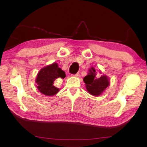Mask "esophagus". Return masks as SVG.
<instances>
[{
	"mask_svg": "<svg viewBox=\"0 0 147 147\" xmlns=\"http://www.w3.org/2000/svg\"><path fill=\"white\" fill-rule=\"evenodd\" d=\"M72 76H74V77L79 78V77L80 76V73H77V74H73V75H72Z\"/></svg>",
	"mask_w": 147,
	"mask_h": 147,
	"instance_id": "34e87169",
	"label": "esophagus"
}]
</instances>
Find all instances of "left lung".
<instances>
[{
  "instance_id": "left-lung-1",
  "label": "left lung",
  "mask_w": 147,
  "mask_h": 147,
  "mask_svg": "<svg viewBox=\"0 0 147 147\" xmlns=\"http://www.w3.org/2000/svg\"><path fill=\"white\" fill-rule=\"evenodd\" d=\"M98 73L102 74V71L99 70ZM96 74L97 72L95 69L92 67L89 69L87 76L83 78L87 91L90 94L95 96L100 95L110 84V80L107 76L103 74L100 77L97 78Z\"/></svg>"
}]
</instances>
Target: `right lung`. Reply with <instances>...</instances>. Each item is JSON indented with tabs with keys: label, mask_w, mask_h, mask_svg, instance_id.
Here are the masks:
<instances>
[{
	"label": "right lung",
	"mask_w": 147,
	"mask_h": 147,
	"mask_svg": "<svg viewBox=\"0 0 147 147\" xmlns=\"http://www.w3.org/2000/svg\"><path fill=\"white\" fill-rule=\"evenodd\" d=\"M65 77V72L59 67L57 63L54 62L40 70L35 80L36 88L44 95L54 96L59 92V88L54 85V81L59 78L64 79Z\"/></svg>",
	"instance_id": "add662e5"
}]
</instances>
